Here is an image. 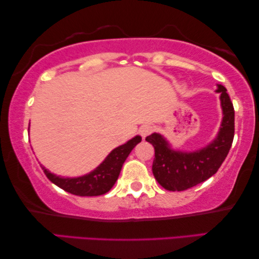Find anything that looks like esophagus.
<instances>
[{
  "label": "esophagus",
  "instance_id": "esophagus-1",
  "mask_svg": "<svg viewBox=\"0 0 259 259\" xmlns=\"http://www.w3.org/2000/svg\"><path fill=\"white\" fill-rule=\"evenodd\" d=\"M152 131H154V127L149 124H146V125L140 127V134L142 135V138H146L147 135L151 134Z\"/></svg>",
  "mask_w": 259,
  "mask_h": 259
}]
</instances>
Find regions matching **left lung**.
Here are the masks:
<instances>
[{
  "label": "left lung",
  "mask_w": 259,
  "mask_h": 259,
  "mask_svg": "<svg viewBox=\"0 0 259 259\" xmlns=\"http://www.w3.org/2000/svg\"><path fill=\"white\" fill-rule=\"evenodd\" d=\"M224 118L217 139L209 146L195 152L169 149L159 134H151L146 141L155 148L152 173L158 184L167 190L181 192L192 188L217 173L230 151L234 139V107L226 88L219 84Z\"/></svg>",
  "instance_id": "8db88e82"
}]
</instances>
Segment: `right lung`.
Listing matches in <instances>:
<instances>
[{
  "label": "right lung",
  "mask_w": 259,
  "mask_h": 259,
  "mask_svg": "<svg viewBox=\"0 0 259 259\" xmlns=\"http://www.w3.org/2000/svg\"><path fill=\"white\" fill-rule=\"evenodd\" d=\"M139 142H141V137H135L125 145L116 148L110 152L99 167L83 177L62 178L47 171L44 166L41 167L47 178L65 192L78 196H99L108 193L112 188L119 177L122 164Z\"/></svg>",
  "instance_id": "add662e5"
}]
</instances>
